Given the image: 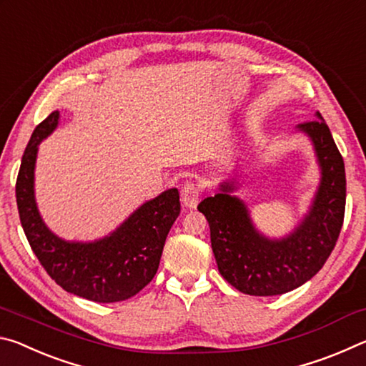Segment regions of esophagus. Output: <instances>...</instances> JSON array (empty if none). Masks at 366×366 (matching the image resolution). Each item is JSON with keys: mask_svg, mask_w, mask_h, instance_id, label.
<instances>
[{"mask_svg": "<svg viewBox=\"0 0 366 366\" xmlns=\"http://www.w3.org/2000/svg\"><path fill=\"white\" fill-rule=\"evenodd\" d=\"M200 195H202V189L198 187L194 182H187L184 184V187L181 190V202L185 208H195L200 202Z\"/></svg>", "mask_w": 366, "mask_h": 366, "instance_id": "1", "label": "esophagus"}]
</instances>
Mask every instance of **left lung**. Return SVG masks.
Masks as SVG:
<instances>
[{
	"label": "left lung",
	"mask_w": 366,
	"mask_h": 366,
	"mask_svg": "<svg viewBox=\"0 0 366 366\" xmlns=\"http://www.w3.org/2000/svg\"><path fill=\"white\" fill-rule=\"evenodd\" d=\"M312 140L321 179L305 218L282 239H268L253 226L249 208L231 195L232 182L219 185L221 194L200 202L212 235V249L221 276L237 290L268 297L290 292L323 268L336 247L345 212V169L330 127L317 119L297 126Z\"/></svg>",
	"instance_id": "8db88e82"
}]
</instances>
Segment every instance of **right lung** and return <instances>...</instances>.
Segmentation results:
<instances>
[{
	"instance_id": "1",
	"label": "right lung",
	"mask_w": 366,
	"mask_h": 366,
	"mask_svg": "<svg viewBox=\"0 0 366 366\" xmlns=\"http://www.w3.org/2000/svg\"><path fill=\"white\" fill-rule=\"evenodd\" d=\"M59 111L41 121L24 152L16 182L17 209L24 232L51 280L66 292L111 303L139 294L157 274L171 226L181 213L177 189L147 202L107 237L67 242L45 226L35 203L34 172L40 142L58 126Z\"/></svg>"
}]
</instances>
